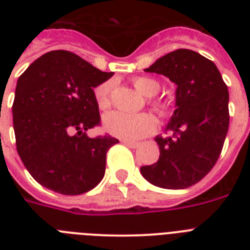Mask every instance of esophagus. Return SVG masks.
Listing matches in <instances>:
<instances>
[{
	"label": "esophagus",
	"mask_w": 250,
	"mask_h": 250,
	"mask_svg": "<svg viewBox=\"0 0 250 250\" xmlns=\"http://www.w3.org/2000/svg\"><path fill=\"white\" fill-rule=\"evenodd\" d=\"M123 144L127 145V146H129V148H132V149H136L140 146V143H136V141H131V140H123L122 141Z\"/></svg>",
	"instance_id": "34e87169"
}]
</instances>
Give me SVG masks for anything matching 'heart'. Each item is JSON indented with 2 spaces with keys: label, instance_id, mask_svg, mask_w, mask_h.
<instances>
[{
  "label": "heart",
  "instance_id": "1",
  "mask_svg": "<svg viewBox=\"0 0 250 250\" xmlns=\"http://www.w3.org/2000/svg\"><path fill=\"white\" fill-rule=\"evenodd\" d=\"M133 86L146 97L156 96L161 89V84L153 78L137 76L132 79ZM111 82H104L94 88V100L98 109L106 110L111 105ZM149 105L158 114V117L167 118L170 114V106L162 100L150 98ZM156 119L152 114H125L121 111H111L104 118V127L110 135L125 140H139L148 136L156 129Z\"/></svg>",
  "mask_w": 250,
  "mask_h": 250
}]
</instances>
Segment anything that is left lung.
Masks as SVG:
<instances>
[{
    "label": "left lung",
    "instance_id": "left-lung-1",
    "mask_svg": "<svg viewBox=\"0 0 250 250\" xmlns=\"http://www.w3.org/2000/svg\"><path fill=\"white\" fill-rule=\"evenodd\" d=\"M145 71L167 76L178 88L167 125L171 136L156 137L160 158L141 167V174L161 188H188L205 178L221 156L229 125V89L217 66L189 49L161 57Z\"/></svg>",
    "mask_w": 250,
    "mask_h": 250
}]
</instances>
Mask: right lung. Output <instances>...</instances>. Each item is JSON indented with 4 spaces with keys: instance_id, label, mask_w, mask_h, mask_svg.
I'll return each instance as SVG.
<instances>
[{
    "instance_id": "1",
    "label": "right lung",
    "mask_w": 250,
    "mask_h": 250,
    "mask_svg": "<svg viewBox=\"0 0 250 250\" xmlns=\"http://www.w3.org/2000/svg\"><path fill=\"white\" fill-rule=\"evenodd\" d=\"M67 50H53L18 79L13 122L18 154L32 178L57 193L93 189L106 170V153L119 140L85 131L101 125L93 89L110 79Z\"/></svg>"
}]
</instances>
